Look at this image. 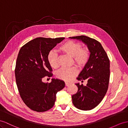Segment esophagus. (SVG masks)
Segmentation results:
<instances>
[{"instance_id":"1","label":"esophagus","mask_w":128,"mask_h":128,"mask_svg":"<svg viewBox=\"0 0 128 128\" xmlns=\"http://www.w3.org/2000/svg\"><path fill=\"white\" fill-rule=\"evenodd\" d=\"M70 86V84L68 83H65V86Z\"/></svg>"}]
</instances>
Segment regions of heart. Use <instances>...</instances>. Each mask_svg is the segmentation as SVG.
<instances>
[{
  "instance_id": "heart-1",
  "label": "heart",
  "mask_w": 128,
  "mask_h": 128,
  "mask_svg": "<svg viewBox=\"0 0 128 128\" xmlns=\"http://www.w3.org/2000/svg\"><path fill=\"white\" fill-rule=\"evenodd\" d=\"M62 54L72 58V62L78 68H83L87 64L90 58V51L87 48H82L79 42L68 40L64 42L58 48ZM48 61L52 68L58 67V57L56 52L50 51L48 54ZM77 70L73 67L70 68H62L56 73L58 79L65 82H70L77 74Z\"/></svg>"
}]
</instances>
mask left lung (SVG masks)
<instances>
[{
	"label": "left lung",
	"mask_w": 128,
	"mask_h": 128,
	"mask_svg": "<svg viewBox=\"0 0 128 128\" xmlns=\"http://www.w3.org/2000/svg\"><path fill=\"white\" fill-rule=\"evenodd\" d=\"M79 39L88 45L89 60L77 79L88 80L86 86L79 83L77 92L72 96L74 106L82 110H90L96 107L106 95L110 78V60L100 42L86 36L70 37Z\"/></svg>",
	"instance_id": "obj_1"
}]
</instances>
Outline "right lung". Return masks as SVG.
Segmentation results:
<instances>
[{
  "label": "right lung",
  "instance_id": "1",
  "mask_svg": "<svg viewBox=\"0 0 128 128\" xmlns=\"http://www.w3.org/2000/svg\"><path fill=\"white\" fill-rule=\"evenodd\" d=\"M64 39L36 38L19 50L14 70L16 84L22 101L32 110L44 112L51 109L57 92L65 86L64 82L58 79L47 83L42 81L45 76L53 75L48 54Z\"/></svg>",
  "mask_w": 128,
  "mask_h": 128
}]
</instances>
